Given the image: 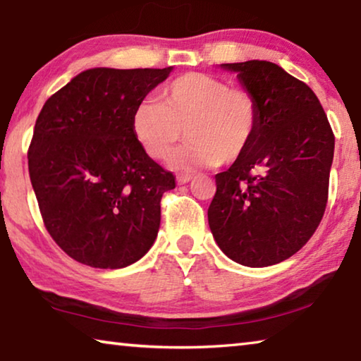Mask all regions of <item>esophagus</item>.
Wrapping results in <instances>:
<instances>
[{"instance_id":"34e87169","label":"esophagus","mask_w":361,"mask_h":361,"mask_svg":"<svg viewBox=\"0 0 361 361\" xmlns=\"http://www.w3.org/2000/svg\"><path fill=\"white\" fill-rule=\"evenodd\" d=\"M191 180H192L191 175H178V176H176V183H178V185H186V183H190Z\"/></svg>"}]
</instances>
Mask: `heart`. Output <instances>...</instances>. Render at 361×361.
I'll return each instance as SVG.
<instances>
[{
  "label": "heart",
  "instance_id": "heart-1",
  "mask_svg": "<svg viewBox=\"0 0 361 361\" xmlns=\"http://www.w3.org/2000/svg\"><path fill=\"white\" fill-rule=\"evenodd\" d=\"M159 101H140L130 129L150 159H169L185 137L191 142L171 160L176 169H211L242 160L255 144L262 108L255 93L206 73L166 83Z\"/></svg>",
  "mask_w": 361,
  "mask_h": 361
}]
</instances>
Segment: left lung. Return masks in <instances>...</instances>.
Returning a JSON list of instances; mask_svg holds the SVG:
<instances>
[{
    "mask_svg": "<svg viewBox=\"0 0 361 361\" xmlns=\"http://www.w3.org/2000/svg\"><path fill=\"white\" fill-rule=\"evenodd\" d=\"M260 101L257 140L216 175L207 221L217 245L245 267H270L306 245L329 197L335 137L314 91L276 63H222Z\"/></svg>",
    "mask_w": 361,
    "mask_h": 361,
    "instance_id": "8db88e82",
    "label": "left lung"
}]
</instances>
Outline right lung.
Returning <instances> with one entry per match:
<instances>
[{"instance_id":"add662e5","label":"right lung","mask_w":361,"mask_h":361,"mask_svg":"<svg viewBox=\"0 0 361 361\" xmlns=\"http://www.w3.org/2000/svg\"><path fill=\"white\" fill-rule=\"evenodd\" d=\"M169 68H91L45 101L29 176L45 229L83 265L124 268L154 245L175 176L142 150L130 114Z\"/></svg>"}]
</instances>
